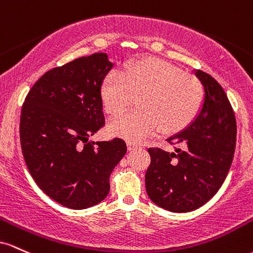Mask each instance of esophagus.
<instances>
[{"label": "esophagus", "instance_id": "obj_1", "mask_svg": "<svg viewBox=\"0 0 253 253\" xmlns=\"http://www.w3.org/2000/svg\"><path fill=\"white\" fill-rule=\"evenodd\" d=\"M137 148H138L137 144L132 143V142H127V149H129V150H135Z\"/></svg>", "mask_w": 253, "mask_h": 253}]
</instances>
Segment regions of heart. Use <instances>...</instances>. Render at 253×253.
Masks as SVG:
<instances>
[{
    "label": "heart",
    "instance_id": "obj_1",
    "mask_svg": "<svg viewBox=\"0 0 253 253\" xmlns=\"http://www.w3.org/2000/svg\"><path fill=\"white\" fill-rule=\"evenodd\" d=\"M104 109L116 116L140 96L138 111L126 112L110 122L113 136L137 143L161 129L172 134L188 126L201 111L203 87L194 76L157 58L142 59L123 73L111 72L100 89Z\"/></svg>",
    "mask_w": 253,
    "mask_h": 253
}]
</instances>
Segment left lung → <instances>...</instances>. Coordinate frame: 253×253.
I'll list each match as a JSON object with an SVG mask.
<instances>
[{"label":"left lung","mask_w":253,"mask_h":253,"mask_svg":"<svg viewBox=\"0 0 253 253\" xmlns=\"http://www.w3.org/2000/svg\"><path fill=\"white\" fill-rule=\"evenodd\" d=\"M204 90L201 111L167 141L173 152L149 148L146 190L157 206L173 212L202 207L217 192L233 161L237 123L225 90L209 74L194 70Z\"/></svg>","instance_id":"obj_1"}]
</instances>
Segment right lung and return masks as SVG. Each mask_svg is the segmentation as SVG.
<instances>
[{
	"label": "right lung",
	"instance_id": "obj_1",
	"mask_svg": "<svg viewBox=\"0 0 253 253\" xmlns=\"http://www.w3.org/2000/svg\"><path fill=\"white\" fill-rule=\"evenodd\" d=\"M113 68L98 52L53 68L33 84L22 105L20 142L31 175L49 197L70 209L100 203L126 142L88 141L105 124L101 84Z\"/></svg>",
	"mask_w": 253,
	"mask_h": 253
}]
</instances>
